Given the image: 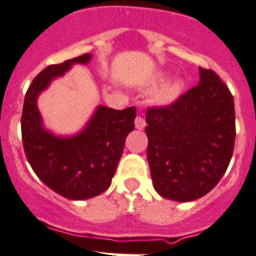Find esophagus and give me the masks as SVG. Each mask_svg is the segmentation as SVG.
Instances as JSON below:
<instances>
[{"instance_id":"esophagus-1","label":"esophagus","mask_w":256,"mask_h":256,"mask_svg":"<svg viewBox=\"0 0 256 256\" xmlns=\"http://www.w3.org/2000/svg\"><path fill=\"white\" fill-rule=\"evenodd\" d=\"M146 126V121H145V118L142 116H138L135 118V128H139V130H142V128Z\"/></svg>"}]
</instances>
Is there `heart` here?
Wrapping results in <instances>:
<instances>
[{
	"label": "heart",
	"instance_id": "heart-1",
	"mask_svg": "<svg viewBox=\"0 0 256 256\" xmlns=\"http://www.w3.org/2000/svg\"><path fill=\"white\" fill-rule=\"evenodd\" d=\"M180 92V86L179 84H174L170 86V87L166 88V90L163 92V98L164 100H172L174 98L178 93Z\"/></svg>",
	"mask_w": 256,
	"mask_h": 256
}]
</instances>
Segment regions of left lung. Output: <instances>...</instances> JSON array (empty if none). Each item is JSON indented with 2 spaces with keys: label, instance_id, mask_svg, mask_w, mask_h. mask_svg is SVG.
<instances>
[{
  "label": "left lung",
  "instance_id": "1",
  "mask_svg": "<svg viewBox=\"0 0 256 256\" xmlns=\"http://www.w3.org/2000/svg\"><path fill=\"white\" fill-rule=\"evenodd\" d=\"M148 160L154 188L179 202L207 194L225 174L235 145L228 86L200 66V83L166 106L148 107Z\"/></svg>",
  "mask_w": 256,
  "mask_h": 256
}]
</instances>
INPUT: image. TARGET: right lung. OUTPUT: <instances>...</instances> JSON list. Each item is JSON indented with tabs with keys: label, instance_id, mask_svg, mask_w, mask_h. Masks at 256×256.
I'll use <instances>...</instances> for the list:
<instances>
[{
	"label": "right lung",
	"instance_id": "1",
	"mask_svg": "<svg viewBox=\"0 0 256 256\" xmlns=\"http://www.w3.org/2000/svg\"><path fill=\"white\" fill-rule=\"evenodd\" d=\"M90 59V54H83L42 69L28 88L21 116L24 150L31 168L42 183L69 200L96 197L111 186L126 138L135 128L134 106L122 111L100 106L87 128L73 138H58L42 128L38 94L74 63Z\"/></svg>",
	"mask_w": 256,
	"mask_h": 256
}]
</instances>
